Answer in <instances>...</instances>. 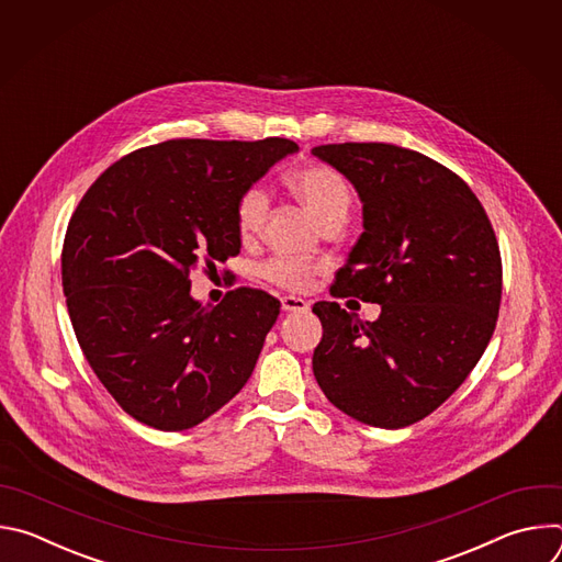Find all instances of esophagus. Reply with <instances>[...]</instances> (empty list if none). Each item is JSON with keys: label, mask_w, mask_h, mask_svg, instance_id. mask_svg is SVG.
I'll return each instance as SVG.
<instances>
[{"label": "esophagus", "mask_w": 562, "mask_h": 562, "mask_svg": "<svg viewBox=\"0 0 562 562\" xmlns=\"http://www.w3.org/2000/svg\"><path fill=\"white\" fill-rule=\"evenodd\" d=\"M282 311L291 313V311H308V302L295 295H284L282 297Z\"/></svg>", "instance_id": "obj_1"}]
</instances>
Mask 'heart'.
I'll return each mask as SVG.
<instances>
[{
  "label": "heart",
  "instance_id": "heart-1",
  "mask_svg": "<svg viewBox=\"0 0 562 562\" xmlns=\"http://www.w3.org/2000/svg\"><path fill=\"white\" fill-rule=\"evenodd\" d=\"M289 189L293 195L319 220L323 224H329L334 220H347V213L351 209V187L329 165H304L295 169L286 178ZM269 211V195L262 187H251L243 195H239L235 204V226L237 233L245 239L256 237L267 220ZM323 265H311L295 258H273L267 265H262L260 273L265 280L289 289V291H304L313 278L323 271Z\"/></svg>",
  "mask_w": 562,
  "mask_h": 562
}]
</instances>
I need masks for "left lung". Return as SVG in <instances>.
Returning a JSON list of instances; mask_svg holds the SVG:
<instances>
[{
    "mask_svg": "<svg viewBox=\"0 0 562 562\" xmlns=\"http://www.w3.org/2000/svg\"><path fill=\"white\" fill-rule=\"evenodd\" d=\"M362 202V235L334 295L380 304L373 323L315 302L323 340L313 375L329 403L382 429L409 427L464 382L498 319L503 265L473 191L431 157L393 144L345 142L311 150Z\"/></svg>",
    "mask_w": 562,
    "mask_h": 562,
    "instance_id": "1",
    "label": "left lung"
}]
</instances>
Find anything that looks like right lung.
<instances>
[{"mask_svg":"<svg viewBox=\"0 0 562 562\" xmlns=\"http://www.w3.org/2000/svg\"><path fill=\"white\" fill-rule=\"evenodd\" d=\"M291 153L284 137L169 139L122 157L77 204L61 249L68 315L135 420L191 429L251 378L280 302L243 286L202 306L189 273L239 254V195Z\"/></svg>","mask_w":562,"mask_h":562,"instance_id":"obj_1","label":"right lung"}]
</instances>
